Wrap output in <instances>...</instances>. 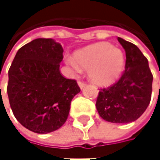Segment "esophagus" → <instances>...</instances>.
<instances>
[{
  "instance_id": "obj_1",
  "label": "esophagus",
  "mask_w": 160,
  "mask_h": 160,
  "mask_svg": "<svg viewBox=\"0 0 160 160\" xmlns=\"http://www.w3.org/2000/svg\"><path fill=\"white\" fill-rule=\"evenodd\" d=\"M78 84H79L80 89H83V88L86 86V83H85L84 81H81V80H79V81H78Z\"/></svg>"
}]
</instances>
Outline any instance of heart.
Listing matches in <instances>:
<instances>
[{
	"mask_svg": "<svg viewBox=\"0 0 160 160\" xmlns=\"http://www.w3.org/2000/svg\"><path fill=\"white\" fill-rule=\"evenodd\" d=\"M77 63L67 59L75 72L80 68L89 69V77L98 85H108L119 78L125 68V54L108 42H101L83 49L76 53Z\"/></svg>",
	"mask_w": 160,
	"mask_h": 160,
	"instance_id": "heart-1",
	"label": "heart"
}]
</instances>
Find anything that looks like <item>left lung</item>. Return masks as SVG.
<instances>
[{
	"label": "left lung",
	"mask_w": 160,
	"mask_h": 160,
	"mask_svg": "<svg viewBox=\"0 0 160 160\" xmlns=\"http://www.w3.org/2000/svg\"><path fill=\"white\" fill-rule=\"evenodd\" d=\"M118 41L126 52L125 70L113 85L101 89L96 100L99 116L113 123H129L147 108L152 93L153 75L146 57L133 43Z\"/></svg>",
	"instance_id": "8db88e82"
}]
</instances>
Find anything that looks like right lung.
<instances>
[{
    "label": "right lung",
    "instance_id": "right-lung-1",
    "mask_svg": "<svg viewBox=\"0 0 160 160\" xmlns=\"http://www.w3.org/2000/svg\"><path fill=\"white\" fill-rule=\"evenodd\" d=\"M63 52L52 39H36L17 51L9 68L10 107L21 125L33 132L43 134L62 127L71 100L80 92L77 81L59 70Z\"/></svg>",
    "mask_w": 160,
    "mask_h": 160
}]
</instances>
